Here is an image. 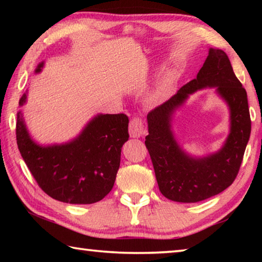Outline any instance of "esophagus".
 Instances as JSON below:
<instances>
[{
	"label": "esophagus",
	"mask_w": 262,
	"mask_h": 262,
	"mask_svg": "<svg viewBox=\"0 0 262 262\" xmlns=\"http://www.w3.org/2000/svg\"><path fill=\"white\" fill-rule=\"evenodd\" d=\"M143 121L140 117H134L129 122V135L132 137H140L143 134Z\"/></svg>",
	"instance_id": "esophagus-1"
}]
</instances>
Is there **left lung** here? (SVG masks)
<instances>
[{
    "instance_id": "left-lung-1",
    "label": "left lung",
    "mask_w": 262,
    "mask_h": 262,
    "mask_svg": "<svg viewBox=\"0 0 262 262\" xmlns=\"http://www.w3.org/2000/svg\"><path fill=\"white\" fill-rule=\"evenodd\" d=\"M216 86L232 111V133L219 153L202 160L181 151L169 129L171 112L199 88ZM145 136L158 187L168 200L193 203L223 192L241 168L251 134V117L246 90L233 73L227 53L210 48L196 78L185 84L174 96L148 113Z\"/></svg>"
}]
</instances>
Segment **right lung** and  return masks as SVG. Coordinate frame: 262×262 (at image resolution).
<instances>
[{
    "label": "right lung",
    "mask_w": 262,
    "mask_h": 262,
    "mask_svg": "<svg viewBox=\"0 0 262 262\" xmlns=\"http://www.w3.org/2000/svg\"><path fill=\"white\" fill-rule=\"evenodd\" d=\"M41 67L42 63L35 72H40ZM25 98V95L21 97L20 105ZM128 122L123 113L100 114L70 143L40 147L30 139L18 112L17 145L38 186L47 195L61 202L90 205L113 188L122 144L129 137Z\"/></svg>",
    "instance_id": "1"
}]
</instances>
